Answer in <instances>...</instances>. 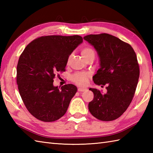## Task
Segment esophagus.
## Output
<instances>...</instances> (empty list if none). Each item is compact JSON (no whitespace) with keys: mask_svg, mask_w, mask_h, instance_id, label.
<instances>
[{"mask_svg":"<svg viewBox=\"0 0 153 153\" xmlns=\"http://www.w3.org/2000/svg\"><path fill=\"white\" fill-rule=\"evenodd\" d=\"M87 89L86 88H82V87H79L78 89H77V91L79 92H83V91H86Z\"/></svg>","mask_w":153,"mask_h":153,"instance_id":"1","label":"esophagus"}]
</instances>
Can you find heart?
I'll list each match as a JSON object with an SVG mask.
<instances>
[{
  "mask_svg": "<svg viewBox=\"0 0 153 153\" xmlns=\"http://www.w3.org/2000/svg\"><path fill=\"white\" fill-rule=\"evenodd\" d=\"M81 53H82L83 57L86 60L90 56L95 57V51L92 48L89 47H86L83 48L81 50ZM89 76V74L87 72H77L75 74L72 76V80L74 83H76L77 85H84L87 83V79Z\"/></svg>",
  "mask_w": 153,
  "mask_h": 153,
  "instance_id": "heart-1",
  "label": "heart"
}]
</instances>
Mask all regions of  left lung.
Masks as SVG:
<instances>
[{
	"label": "left lung",
	"mask_w": 153,
	"mask_h": 153,
	"mask_svg": "<svg viewBox=\"0 0 153 153\" xmlns=\"http://www.w3.org/2000/svg\"><path fill=\"white\" fill-rule=\"evenodd\" d=\"M83 39L94 47L99 57L100 68L93 77L94 83L107 85L105 93L89 89L94 98L89 110L98 120H114L128 108L134 96L139 77L137 56L130 45L111 35H89Z\"/></svg>",
	"instance_id": "1"
}]
</instances>
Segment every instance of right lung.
Instances as JSON below:
<instances>
[{"label":"right lung","instance_id":"right-lung-1","mask_svg":"<svg viewBox=\"0 0 153 153\" xmlns=\"http://www.w3.org/2000/svg\"><path fill=\"white\" fill-rule=\"evenodd\" d=\"M82 42L79 35H48L31 41L23 51L16 81L23 102L35 118L54 122L66 112L77 89L72 84L58 88L53 79L65 71L69 56Z\"/></svg>","mask_w":153,"mask_h":153}]
</instances>
